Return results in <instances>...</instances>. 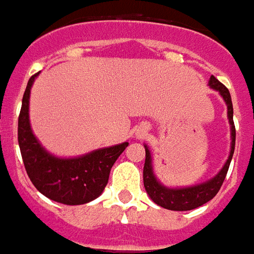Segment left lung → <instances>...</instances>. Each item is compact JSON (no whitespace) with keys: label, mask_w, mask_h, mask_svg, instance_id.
I'll return each mask as SVG.
<instances>
[{"label":"left lung","mask_w":254,"mask_h":254,"mask_svg":"<svg viewBox=\"0 0 254 254\" xmlns=\"http://www.w3.org/2000/svg\"><path fill=\"white\" fill-rule=\"evenodd\" d=\"M208 85L212 89H215L219 95L223 98L224 103L227 106V120L230 124V134H231V145H230L229 158L226 160L223 167L219 170L216 176L209 178L205 182L190 185V187L184 188H170L163 185L162 182L156 178L154 173V165H152V155L149 151L148 145L144 144L145 147V163H144L143 178H144V188L145 191L148 193L151 200L158 204L160 207L171 211H190L197 207H201L202 204H205L209 200H212L216 196L222 184H223L226 174L229 171L230 162L233 159L235 147V127L233 121V102L230 96L229 89L224 87L223 84L219 81L218 78L211 76Z\"/></svg>","instance_id":"left-lung-1"}]
</instances>
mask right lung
I'll return each mask as SVG.
<instances>
[{
    "label": "right lung",
    "instance_id": "1",
    "mask_svg": "<svg viewBox=\"0 0 254 254\" xmlns=\"http://www.w3.org/2000/svg\"><path fill=\"white\" fill-rule=\"evenodd\" d=\"M39 73L28 80L19 116V147L25 170L34 187L53 201L80 205L102 194L109 182L113 165L129 143L94 149L88 154L63 158L49 152L32 132L30 95Z\"/></svg>",
    "mask_w": 254,
    "mask_h": 254
}]
</instances>
